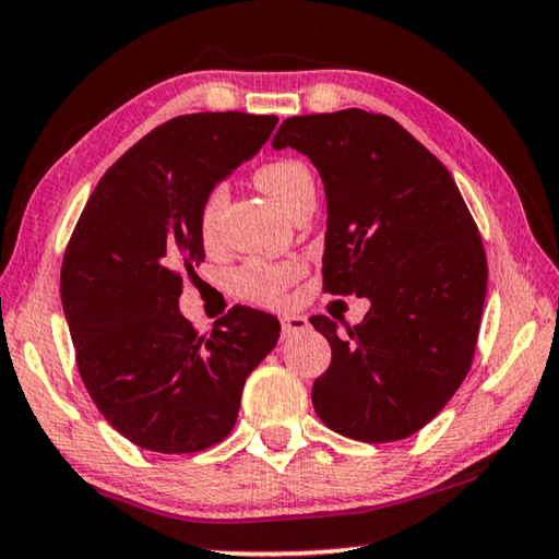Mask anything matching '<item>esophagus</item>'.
Here are the masks:
<instances>
[{
	"mask_svg": "<svg viewBox=\"0 0 559 559\" xmlns=\"http://www.w3.org/2000/svg\"><path fill=\"white\" fill-rule=\"evenodd\" d=\"M281 330H283V337H290L293 333H302V330H308V318L306 316H281Z\"/></svg>",
	"mask_w": 559,
	"mask_h": 559,
	"instance_id": "esophagus-1",
	"label": "esophagus"
}]
</instances>
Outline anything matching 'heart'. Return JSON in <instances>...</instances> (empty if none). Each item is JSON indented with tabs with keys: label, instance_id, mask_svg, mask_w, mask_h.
<instances>
[{
	"label": "heart",
	"instance_id": "obj_1",
	"mask_svg": "<svg viewBox=\"0 0 559 559\" xmlns=\"http://www.w3.org/2000/svg\"><path fill=\"white\" fill-rule=\"evenodd\" d=\"M253 179H257L261 192L288 216L308 197H316L313 175L298 159H273V163L259 167ZM224 204V187H214L202 206V236L206 241H214L216 234H219ZM298 263H269L253 259L234 273V288L246 300L261 302V306H276L283 298V290L298 278Z\"/></svg>",
	"mask_w": 559,
	"mask_h": 559
}]
</instances>
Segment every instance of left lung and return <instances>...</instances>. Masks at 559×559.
I'll return each mask as SVG.
<instances>
[{
  "mask_svg": "<svg viewBox=\"0 0 559 559\" xmlns=\"http://www.w3.org/2000/svg\"><path fill=\"white\" fill-rule=\"evenodd\" d=\"M325 187V290L370 300L362 323H310L333 349L313 406L343 437L384 443L437 416L471 370L488 286L476 222L456 182L400 122L347 108L283 120Z\"/></svg>",
  "mask_w": 559,
  "mask_h": 559,
  "instance_id": "8db88e82",
  "label": "left lung"
}]
</instances>
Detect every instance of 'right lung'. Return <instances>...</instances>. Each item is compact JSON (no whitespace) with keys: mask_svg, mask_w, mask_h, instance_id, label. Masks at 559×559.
<instances>
[{"mask_svg":"<svg viewBox=\"0 0 559 559\" xmlns=\"http://www.w3.org/2000/svg\"><path fill=\"white\" fill-rule=\"evenodd\" d=\"M276 116L192 112L132 145L83 210L61 266L81 380L140 449L194 453L239 416L246 377L278 343V320L236 306L200 335L179 313L182 271L204 261L202 206L259 153Z\"/></svg>","mask_w":559,"mask_h":559,"instance_id":"1","label":"right lung"}]
</instances>
